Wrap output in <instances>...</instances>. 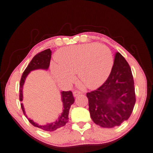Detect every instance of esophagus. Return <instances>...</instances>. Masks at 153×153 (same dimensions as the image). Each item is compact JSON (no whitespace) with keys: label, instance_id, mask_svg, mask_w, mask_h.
<instances>
[{"label":"esophagus","instance_id":"obj_1","mask_svg":"<svg viewBox=\"0 0 153 153\" xmlns=\"http://www.w3.org/2000/svg\"><path fill=\"white\" fill-rule=\"evenodd\" d=\"M80 93H81V92H80L79 91H75L73 92V95H74V97H76V96H78V95H79Z\"/></svg>","mask_w":153,"mask_h":153}]
</instances>
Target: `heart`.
I'll return each instance as SVG.
<instances>
[{
  "label": "heart",
  "instance_id": "heart-1",
  "mask_svg": "<svg viewBox=\"0 0 153 153\" xmlns=\"http://www.w3.org/2000/svg\"><path fill=\"white\" fill-rule=\"evenodd\" d=\"M58 64L52 65V72L57 80L69 85L74 74L88 88H95L107 79L113 66L111 50L104 45L88 43L60 49Z\"/></svg>",
  "mask_w": 153,
  "mask_h": 153
}]
</instances>
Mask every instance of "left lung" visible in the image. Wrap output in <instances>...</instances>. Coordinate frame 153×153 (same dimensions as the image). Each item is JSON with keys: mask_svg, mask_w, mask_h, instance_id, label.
I'll list each match as a JSON object with an SVG mask.
<instances>
[{"mask_svg": "<svg viewBox=\"0 0 153 153\" xmlns=\"http://www.w3.org/2000/svg\"><path fill=\"white\" fill-rule=\"evenodd\" d=\"M131 68L117 52L110 74L103 84L86 93L93 122L104 128L120 126L131 117L136 102Z\"/></svg>", "mask_w": 153, "mask_h": 153, "instance_id": "left-lung-1", "label": "left lung"}]
</instances>
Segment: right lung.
Here are the masks:
<instances>
[{"mask_svg":"<svg viewBox=\"0 0 153 153\" xmlns=\"http://www.w3.org/2000/svg\"><path fill=\"white\" fill-rule=\"evenodd\" d=\"M51 54L52 52L50 48L46 49L43 51L40 52V53H37L35 56L33 57L29 64L26 68L25 71L23 72L22 74L21 81H20V89H19V100L20 101H22V86L24 85L25 80L26 77L28 75V74L30 73L31 71L35 70V69H48L49 67L51 59ZM62 100L63 102V106H64V109L62 112V114L59 118V119L53 123L47 124L46 125H39L38 124L34 123L33 120L28 119L27 115H25L26 117L27 118L28 121L30 122L35 127H38L39 128L42 129L43 131H56L62 126H64L66 123L68 122V112L70 110L71 106L73 105L74 102V99L73 97V93L72 91H62ZM21 108L22 110L23 113L25 114V111L24 107H23L22 103L21 104Z\"/></svg>","mask_w":153,"mask_h":153,"instance_id":"right-lung-1","label":"right lung"}]
</instances>
